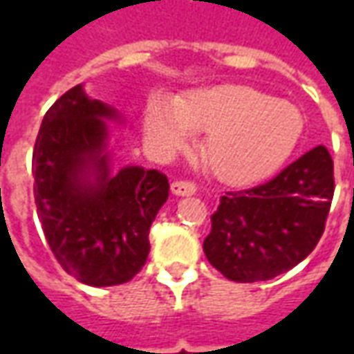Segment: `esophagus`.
Here are the masks:
<instances>
[{
	"label": "esophagus",
	"instance_id": "1",
	"mask_svg": "<svg viewBox=\"0 0 354 354\" xmlns=\"http://www.w3.org/2000/svg\"><path fill=\"white\" fill-rule=\"evenodd\" d=\"M170 189L174 195H193V193L197 192V185L193 184V182H174V184L170 185Z\"/></svg>",
	"mask_w": 354,
	"mask_h": 354
}]
</instances>
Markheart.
<instances>
[{"label":"heart","mask_w":354,"mask_h":354,"mask_svg":"<svg viewBox=\"0 0 354 354\" xmlns=\"http://www.w3.org/2000/svg\"><path fill=\"white\" fill-rule=\"evenodd\" d=\"M146 138L157 151L187 146L195 132H208L203 157L210 174L223 184L258 182L294 151L304 132L301 111L245 85L193 91L178 102L155 94L144 115Z\"/></svg>","instance_id":"1"}]
</instances>
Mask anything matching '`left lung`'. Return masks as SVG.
Segmentation results:
<instances>
[{
    "label": "left lung",
    "instance_id": "8db88e82",
    "mask_svg": "<svg viewBox=\"0 0 354 354\" xmlns=\"http://www.w3.org/2000/svg\"><path fill=\"white\" fill-rule=\"evenodd\" d=\"M334 197V162L317 146L269 182L225 192L203 243L207 260L235 282L269 281L315 250Z\"/></svg>",
    "mask_w": 354,
    "mask_h": 354
}]
</instances>
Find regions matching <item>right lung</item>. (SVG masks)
Masks as SVG:
<instances>
[{
	"label": "right lung",
	"mask_w": 354,
	"mask_h": 354,
	"mask_svg": "<svg viewBox=\"0 0 354 354\" xmlns=\"http://www.w3.org/2000/svg\"><path fill=\"white\" fill-rule=\"evenodd\" d=\"M117 111L81 85L43 117L32 157L43 233L66 273L88 286L129 282L149 254V227L169 199L159 170L109 169L108 124Z\"/></svg>",
	"instance_id": "add662e5"
}]
</instances>
